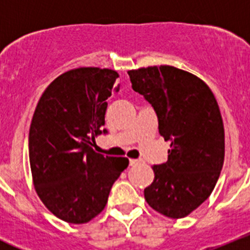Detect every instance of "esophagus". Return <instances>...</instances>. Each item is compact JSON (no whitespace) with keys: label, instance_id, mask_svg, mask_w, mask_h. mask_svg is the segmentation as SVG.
Instances as JSON below:
<instances>
[{"label":"esophagus","instance_id":"1","mask_svg":"<svg viewBox=\"0 0 250 250\" xmlns=\"http://www.w3.org/2000/svg\"><path fill=\"white\" fill-rule=\"evenodd\" d=\"M129 163H130V167H135V165L140 164L141 160H139V159H130Z\"/></svg>","mask_w":250,"mask_h":250}]
</instances>
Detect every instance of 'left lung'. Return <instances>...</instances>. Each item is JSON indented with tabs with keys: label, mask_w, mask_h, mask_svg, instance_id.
I'll return each instance as SVG.
<instances>
[{
	"label": "left lung",
	"mask_w": 250,
	"mask_h": 250,
	"mask_svg": "<svg viewBox=\"0 0 250 250\" xmlns=\"http://www.w3.org/2000/svg\"><path fill=\"white\" fill-rule=\"evenodd\" d=\"M134 91L155 110L159 132L171 141L167 161L154 165V180L145 188L147 204L180 219L214 190L224 163V125L209 86L195 75L169 65L127 71Z\"/></svg>",
	"instance_id": "8db88e82"
}]
</instances>
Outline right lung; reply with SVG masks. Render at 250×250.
Returning <instances> with one entry per match:
<instances>
[{
	"mask_svg": "<svg viewBox=\"0 0 250 250\" xmlns=\"http://www.w3.org/2000/svg\"><path fill=\"white\" fill-rule=\"evenodd\" d=\"M111 68L77 67L56 77L37 103L28 152L35 190L51 213L71 224L90 222L104 210L127 158L92 149L106 132V100L120 90Z\"/></svg>",
	"mask_w": 250,
	"mask_h": 250,
	"instance_id": "obj_1",
	"label": "right lung"
}]
</instances>
